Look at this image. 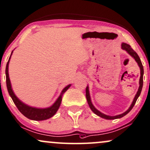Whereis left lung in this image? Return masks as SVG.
Segmentation results:
<instances>
[{"instance_id": "left-lung-1", "label": "left lung", "mask_w": 150, "mask_h": 150, "mask_svg": "<svg viewBox=\"0 0 150 150\" xmlns=\"http://www.w3.org/2000/svg\"><path fill=\"white\" fill-rule=\"evenodd\" d=\"M121 48L122 50H125V51L127 52L130 56H132V57L134 58L135 61H137V63H138V65H139V66L140 69H141V76H140V80H139V85H139V89H138V92L137 93V94H136L134 98V100H133V102H132V105H130L129 108L128 109V110L126 111V112H124V113H122L121 114H119V115L114 116L105 115V114H103L102 112H100V111H98V110H97V109L95 108V107L93 105L92 100H91L90 95H89V87L87 86V87H86V98H87V103H88L89 108H90L91 110H92V112H94L95 114H96V115H98V116H100V117H101V118H105V119L113 120V119H116V118H122V116H125L126 114H127L128 113H129L130 111L132 110V109L133 108V107L134 106V105L136 103V102H137L138 98H139L140 94H141L142 88H143V78L144 70H143V65H142V63H141V59H140L139 55H138V54H137V52H136L134 50H133V49H132V48L131 47V46H130L129 45L127 44V43H124V42H122V45H121Z\"/></svg>"}]
</instances>
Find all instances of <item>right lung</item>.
I'll use <instances>...</instances> for the list:
<instances>
[{
    "label": "right lung",
    "instance_id": "obj_1",
    "mask_svg": "<svg viewBox=\"0 0 150 150\" xmlns=\"http://www.w3.org/2000/svg\"><path fill=\"white\" fill-rule=\"evenodd\" d=\"M13 53V51L11 52V56ZM11 56L9 58V61L7 62V65H6V69H5V74H6V84L7 90H8L9 94L10 95L11 97V99L14 103L16 106L17 107L18 110L22 113L25 116H26L27 118L29 119L34 120H43L48 119V118H51L53 116L54 114L56 113L58 108H59L60 105H61V101H62V96L63 94L65 93L68 89L69 88V87L71 86V84L68 85L67 86H66L65 88L63 89L61 95L59 97L57 98V100L55 101V103L52 105L51 107L47 108H33V107H30L28 105L23 103L22 101L19 100L17 98V96H16L14 93H13L12 88H11V85L10 83V80H9V73H8V67H9V60L11 58Z\"/></svg>",
    "mask_w": 150,
    "mask_h": 150
}]
</instances>
